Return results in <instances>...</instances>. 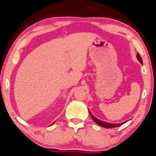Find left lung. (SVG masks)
Segmentation results:
<instances>
[{"mask_svg": "<svg viewBox=\"0 0 156 156\" xmlns=\"http://www.w3.org/2000/svg\"><path fill=\"white\" fill-rule=\"evenodd\" d=\"M137 59L139 60V61L140 63H141V64H142V59L141 57H140L139 53H137ZM89 113H90V115L94 121H95L97 124H99V126H101L102 127H104V128H107V129H109V128H113V127H118V126H122V124H124L125 122H122V123H119V124H111V123H108V122H104V121H101V120H99V119H97L95 117H94L93 115L91 114V113L90 111H89Z\"/></svg>", "mask_w": 156, "mask_h": 156, "instance_id": "8db88e82", "label": "left lung"}]
</instances>
